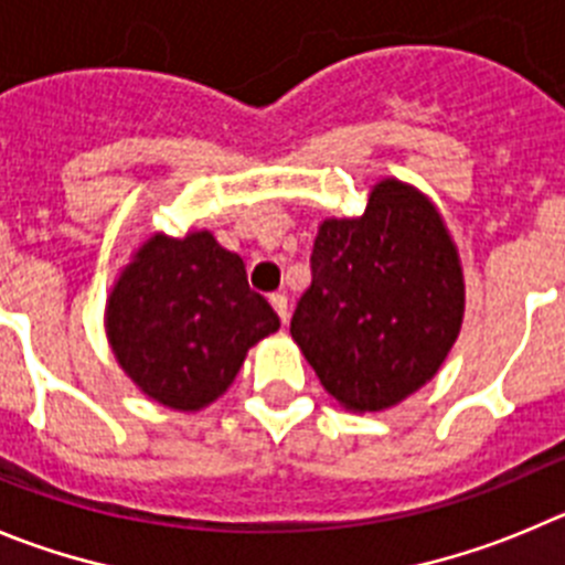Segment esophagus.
<instances>
[{
    "instance_id": "1",
    "label": "esophagus",
    "mask_w": 565,
    "mask_h": 565,
    "mask_svg": "<svg viewBox=\"0 0 565 565\" xmlns=\"http://www.w3.org/2000/svg\"><path fill=\"white\" fill-rule=\"evenodd\" d=\"M270 307L276 309V315H278V318H281V323H287V320H289L287 295H284V292H273L270 295Z\"/></svg>"
}]
</instances>
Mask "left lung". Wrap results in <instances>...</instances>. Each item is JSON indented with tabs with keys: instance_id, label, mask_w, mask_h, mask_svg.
<instances>
[{
	"instance_id": "left-lung-1",
	"label": "left lung",
	"mask_w": 565,
	"mask_h": 565,
	"mask_svg": "<svg viewBox=\"0 0 565 565\" xmlns=\"http://www.w3.org/2000/svg\"><path fill=\"white\" fill-rule=\"evenodd\" d=\"M466 312L460 253L440 211L384 178L362 217L318 228L312 287L289 323L320 384L351 413H382L424 387Z\"/></svg>"
}]
</instances>
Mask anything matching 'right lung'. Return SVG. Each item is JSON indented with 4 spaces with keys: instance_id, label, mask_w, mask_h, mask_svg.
Segmentation results:
<instances>
[{
    "instance_id": "1",
    "label": "right lung",
    "mask_w": 565,
    "mask_h": 565,
    "mask_svg": "<svg viewBox=\"0 0 565 565\" xmlns=\"http://www.w3.org/2000/svg\"><path fill=\"white\" fill-rule=\"evenodd\" d=\"M281 320L247 287L245 262L211 231L152 234L105 303L116 362L163 407L198 413L231 387L247 348Z\"/></svg>"
}]
</instances>
